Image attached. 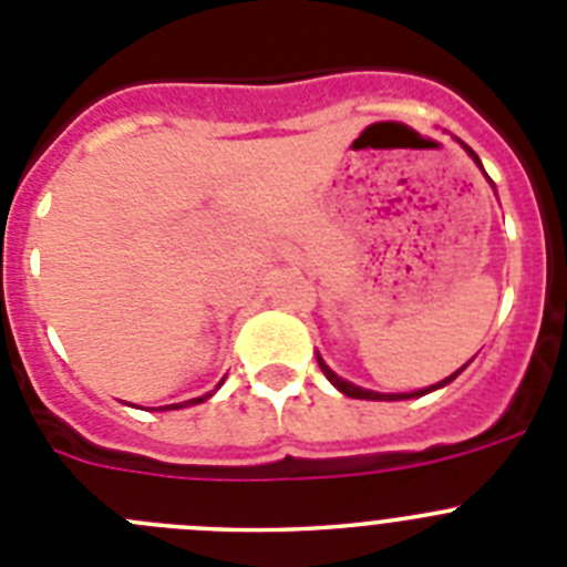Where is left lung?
<instances>
[{
    "label": "left lung",
    "instance_id": "1",
    "mask_svg": "<svg viewBox=\"0 0 567 567\" xmlns=\"http://www.w3.org/2000/svg\"><path fill=\"white\" fill-rule=\"evenodd\" d=\"M465 147V144H463ZM468 150V155L471 158H474V162L480 164V158H477V153H474V150L471 147H465ZM480 167H483V164H480ZM318 363H320V369H323V374H327L329 380H332L334 385H338L340 392L346 394V398H358V400H409V398H420V394H425V392H434V389H440V385H445V383H452L454 378H457L460 372H454L452 378H445L443 383H437V385H429V389H423V392H412V394H380V392H369V389H360V385H354V383H349V380H343V378H338V374L332 372V369H329L327 363H323V360L318 358Z\"/></svg>",
    "mask_w": 567,
    "mask_h": 567
}]
</instances>
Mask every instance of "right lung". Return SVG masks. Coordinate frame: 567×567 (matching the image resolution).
I'll use <instances>...</instances> for the list:
<instances>
[{"instance_id":"right-lung-1","label":"right lung","mask_w":567,"mask_h":567,"mask_svg":"<svg viewBox=\"0 0 567 567\" xmlns=\"http://www.w3.org/2000/svg\"><path fill=\"white\" fill-rule=\"evenodd\" d=\"M209 394H204V398H195V400H189V403H202V400H207ZM167 409H173V405H167Z\"/></svg>"}]
</instances>
